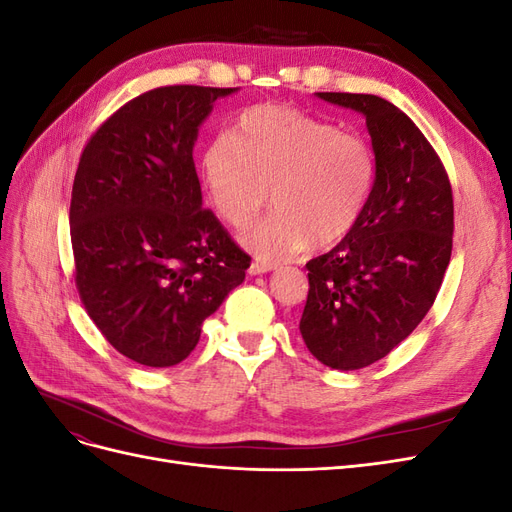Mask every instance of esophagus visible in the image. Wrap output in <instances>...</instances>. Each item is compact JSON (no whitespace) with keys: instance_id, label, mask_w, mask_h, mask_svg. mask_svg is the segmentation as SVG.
I'll return each instance as SVG.
<instances>
[{"instance_id":"1","label":"esophagus","mask_w":512,"mask_h":512,"mask_svg":"<svg viewBox=\"0 0 512 512\" xmlns=\"http://www.w3.org/2000/svg\"><path fill=\"white\" fill-rule=\"evenodd\" d=\"M273 269H275V265H271V262L252 260V265H250V269H247V273H250V275H262V273H269Z\"/></svg>"}]
</instances>
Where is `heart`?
I'll use <instances>...</instances> for the list:
<instances>
[{
    "instance_id": "heart-1",
    "label": "heart",
    "mask_w": 512,
    "mask_h": 512,
    "mask_svg": "<svg viewBox=\"0 0 512 512\" xmlns=\"http://www.w3.org/2000/svg\"><path fill=\"white\" fill-rule=\"evenodd\" d=\"M200 173L213 209L235 228L252 224L271 200L275 211L243 232L262 262H280L346 239L376 181V158L359 134L297 108L260 104L243 111L232 134L209 141Z\"/></svg>"
}]
</instances>
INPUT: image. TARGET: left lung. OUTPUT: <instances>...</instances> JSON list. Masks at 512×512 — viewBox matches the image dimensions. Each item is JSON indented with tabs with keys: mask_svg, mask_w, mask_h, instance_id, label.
Segmentation results:
<instances>
[{
	"mask_svg": "<svg viewBox=\"0 0 512 512\" xmlns=\"http://www.w3.org/2000/svg\"><path fill=\"white\" fill-rule=\"evenodd\" d=\"M365 117L376 181L359 224L312 258L299 331L331 369L380 361L418 327L436 301L453 250V192L414 121L384 98L316 94Z\"/></svg>",
	"mask_w": 512,
	"mask_h": 512,
	"instance_id": "obj_1",
	"label": "left lung"
}]
</instances>
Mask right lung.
Here are the masks:
<instances>
[{
	"mask_svg": "<svg viewBox=\"0 0 512 512\" xmlns=\"http://www.w3.org/2000/svg\"><path fill=\"white\" fill-rule=\"evenodd\" d=\"M237 91H147L106 119L81 156L70 203L76 288L108 344L134 363L188 359L205 318L250 267L203 207L192 156L215 100Z\"/></svg>",
	"mask_w": 512,
	"mask_h": 512,
	"instance_id": "right-lung-1",
	"label": "right lung"
}]
</instances>
